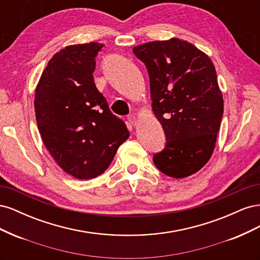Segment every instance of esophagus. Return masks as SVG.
<instances>
[{
	"instance_id": "esophagus-1",
	"label": "esophagus",
	"mask_w": 260,
	"mask_h": 260,
	"mask_svg": "<svg viewBox=\"0 0 260 260\" xmlns=\"http://www.w3.org/2000/svg\"><path fill=\"white\" fill-rule=\"evenodd\" d=\"M128 121L133 125V127H137V124H138V119H137V117H136V116L130 115V116L128 117Z\"/></svg>"
}]
</instances>
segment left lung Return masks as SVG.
I'll return each mask as SVG.
<instances>
[{
	"instance_id": "1",
	"label": "left lung",
	"mask_w": 260,
	"mask_h": 260,
	"mask_svg": "<svg viewBox=\"0 0 260 260\" xmlns=\"http://www.w3.org/2000/svg\"><path fill=\"white\" fill-rule=\"evenodd\" d=\"M149 76L152 108L166 146L153 157L162 174L181 179L202 169L214 152L223 99L214 64L192 43L177 38L133 48Z\"/></svg>"
}]
</instances>
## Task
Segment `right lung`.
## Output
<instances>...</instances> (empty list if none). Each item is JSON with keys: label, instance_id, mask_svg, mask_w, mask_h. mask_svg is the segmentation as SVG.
<instances>
[{"label": "right lung", "instance_id": "right-lung-1", "mask_svg": "<svg viewBox=\"0 0 260 260\" xmlns=\"http://www.w3.org/2000/svg\"><path fill=\"white\" fill-rule=\"evenodd\" d=\"M103 46L90 42L61 49L49 60L36 89L43 143L62 170L80 180L103 174L130 136L94 83L95 57Z\"/></svg>", "mask_w": 260, "mask_h": 260}]
</instances>
